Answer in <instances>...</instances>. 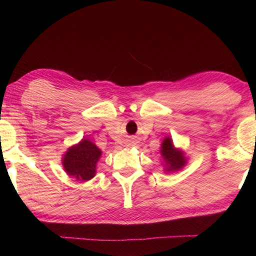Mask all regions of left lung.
<instances>
[{"mask_svg": "<svg viewBox=\"0 0 256 256\" xmlns=\"http://www.w3.org/2000/svg\"><path fill=\"white\" fill-rule=\"evenodd\" d=\"M160 152H162L164 162L168 164L167 170H178L186 162L183 152L174 148V144L170 138H166L162 141Z\"/></svg>", "mask_w": 256, "mask_h": 256, "instance_id": "left-lung-1", "label": "left lung"}]
</instances>
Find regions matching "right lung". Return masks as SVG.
Segmentation results:
<instances>
[{"mask_svg":"<svg viewBox=\"0 0 256 256\" xmlns=\"http://www.w3.org/2000/svg\"><path fill=\"white\" fill-rule=\"evenodd\" d=\"M102 151L89 140L71 146L63 158L64 170L78 180H89L96 174V164Z\"/></svg>","mask_w":256,"mask_h":256,"instance_id":"1","label":"right lung"}]
</instances>
